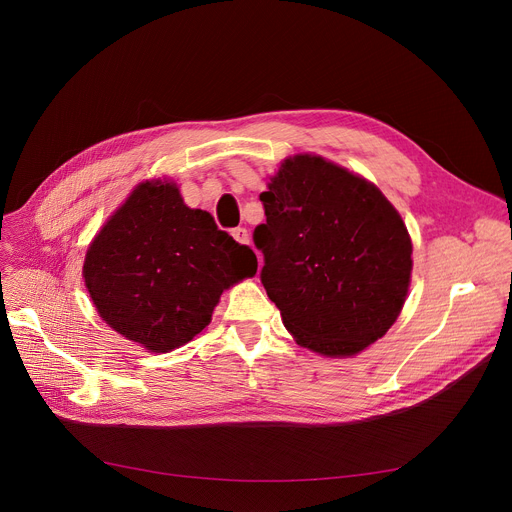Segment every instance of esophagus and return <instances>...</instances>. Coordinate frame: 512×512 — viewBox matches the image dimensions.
Instances as JSON below:
<instances>
[{
  "label": "esophagus",
  "mask_w": 512,
  "mask_h": 512,
  "mask_svg": "<svg viewBox=\"0 0 512 512\" xmlns=\"http://www.w3.org/2000/svg\"><path fill=\"white\" fill-rule=\"evenodd\" d=\"M230 235H232V239H235L237 243H241V245H249V230H247V228H243V226H239V228H232V230H230Z\"/></svg>",
  "instance_id": "1"
}]
</instances>
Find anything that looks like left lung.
<instances>
[{
  "mask_svg": "<svg viewBox=\"0 0 512 512\" xmlns=\"http://www.w3.org/2000/svg\"><path fill=\"white\" fill-rule=\"evenodd\" d=\"M267 188L265 222L253 232L261 284L296 343L349 357L382 339L412 271L396 208L374 183L318 155L286 159Z\"/></svg>",
  "mask_w": 512,
  "mask_h": 512,
  "instance_id": "8db88e82",
  "label": "left lung"
}]
</instances>
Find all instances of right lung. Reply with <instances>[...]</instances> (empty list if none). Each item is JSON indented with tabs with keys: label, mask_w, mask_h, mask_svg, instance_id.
I'll list each match as a JSON object with an SVG mask.
<instances>
[{
	"label": "right lung",
	"mask_w": 512,
	"mask_h": 512,
	"mask_svg": "<svg viewBox=\"0 0 512 512\" xmlns=\"http://www.w3.org/2000/svg\"><path fill=\"white\" fill-rule=\"evenodd\" d=\"M257 273L251 247L188 208L171 181H145L91 241L83 277L106 324L153 353L202 333L220 294Z\"/></svg>",
	"instance_id": "obj_1"
}]
</instances>
